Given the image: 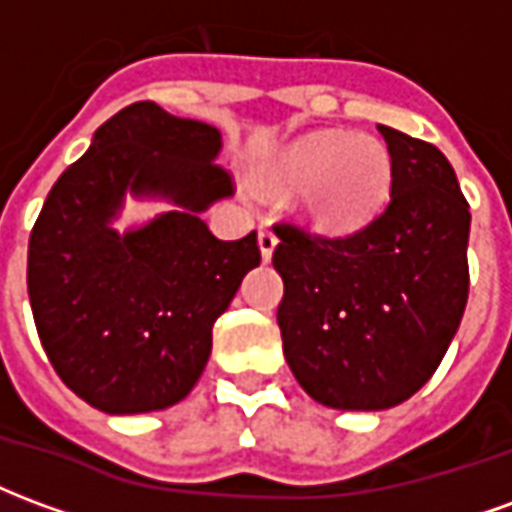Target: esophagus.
I'll list each match as a JSON object with an SVG mask.
<instances>
[{
	"mask_svg": "<svg viewBox=\"0 0 512 512\" xmlns=\"http://www.w3.org/2000/svg\"><path fill=\"white\" fill-rule=\"evenodd\" d=\"M277 233L268 227V224H260L257 227V244H260V255H263V260H268L271 257V252H274V246H277Z\"/></svg>",
	"mask_w": 512,
	"mask_h": 512,
	"instance_id": "obj_1",
	"label": "esophagus"
}]
</instances>
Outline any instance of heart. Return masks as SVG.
I'll return each instance as SVG.
<instances>
[{
    "label": "heart",
    "instance_id": "heart-1",
    "mask_svg": "<svg viewBox=\"0 0 512 512\" xmlns=\"http://www.w3.org/2000/svg\"><path fill=\"white\" fill-rule=\"evenodd\" d=\"M257 180L268 191H301L312 222L348 233L381 211L392 186V156L376 136L321 131L285 147Z\"/></svg>",
    "mask_w": 512,
    "mask_h": 512
}]
</instances>
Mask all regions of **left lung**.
Instances as JSON below:
<instances>
[{"instance_id":"left-lung-1","label":"left lung","mask_w":512,"mask_h":512,"mask_svg":"<svg viewBox=\"0 0 512 512\" xmlns=\"http://www.w3.org/2000/svg\"><path fill=\"white\" fill-rule=\"evenodd\" d=\"M392 156L386 208L348 235L279 222L285 282L277 323L304 392L323 406L378 411L425 386L469 299V202L450 161L378 126Z\"/></svg>"}]
</instances>
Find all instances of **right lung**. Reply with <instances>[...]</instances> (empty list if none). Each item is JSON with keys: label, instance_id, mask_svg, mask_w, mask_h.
Listing matches in <instances>:
<instances>
[{"label": "right lung", "instance_id": "obj_1", "mask_svg": "<svg viewBox=\"0 0 512 512\" xmlns=\"http://www.w3.org/2000/svg\"><path fill=\"white\" fill-rule=\"evenodd\" d=\"M222 136L153 101L109 117L65 169L29 235L27 290L51 367L106 414L175 406L211 356V329L249 268L257 233L219 241L200 213L233 194L213 158ZM179 205L117 236L125 191Z\"/></svg>", "mask_w": 512, "mask_h": 512}]
</instances>
